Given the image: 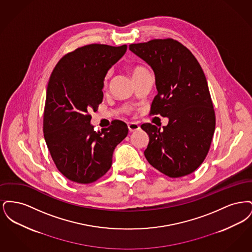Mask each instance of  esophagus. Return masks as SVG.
I'll use <instances>...</instances> for the list:
<instances>
[{"mask_svg": "<svg viewBox=\"0 0 252 252\" xmlns=\"http://www.w3.org/2000/svg\"><path fill=\"white\" fill-rule=\"evenodd\" d=\"M127 127H128V130L130 132L137 131V130L140 129V126L137 123H129L127 125Z\"/></svg>", "mask_w": 252, "mask_h": 252, "instance_id": "esophagus-1", "label": "esophagus"}]
</instances>
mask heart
Returning <instances> with one entry per match:
<instances>
[{"mask_svg": "<svg viewBox=\"0 0 252 252\" xmlns=\"http://www.w3.org/2000/svg\"><path fill=\"white\" fill-rule=\"evenodd\" d=\"M143 71H145V69L142 68V67H136V68H134L133 71H132V75H133V74H136V73H138V72H143Z\"/></svg>", "mask_w": 252, "mask_h": 252, "instance_id": "b5f03b06", "label": "heart"}]
</instances>
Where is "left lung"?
I'll use <instances>...</instances> for the list:
<instances>
[{
  "instance_id": "8db88e82",
  "label": "left lung",
  "mask_w": 252,
  "mask_h": 252,
  "mask_svg": "<svg viewBox=\"0 0 252 252\" xmlns=\"http://www.w3.org/2000/svg\"><path fill=\"white\" fill-rule=\"evenodd\" d=\"M155 74L158 94L152 114L167 117V126L142 125L149 143L147 161L170 178L195 171L203 162L216 129V115L203 70L192 53L172 38L130 44Z\"/></svg>"
}]
</instances>
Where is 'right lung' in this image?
Returning a JSON list of instances; mask_svg holds the SVG:
<instances>
[{
  "instance_id": "right-lung-1",
  "label": "right lung",
  "mask_w": 252,
  "mask_h": 252,
  "mask_svg": "<svg viewBox=\"0 0 252 252\" xmlns=\"http://www.w3.org/2000/svg\"><path fill=\"white\" fill-rule=\"evenodd\" d=\"M126 48L86 45L64 56L50 76L44 139L56 166L73 182L87 184L104 176L115 147L128 133L126 124L119 120L95 132L89 114L102 102L105 77Z\"/></svg>"
}]
</instances>
